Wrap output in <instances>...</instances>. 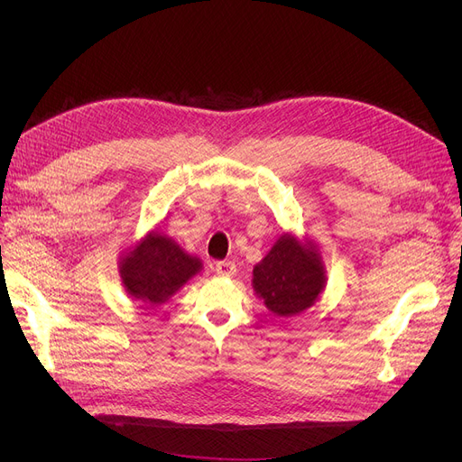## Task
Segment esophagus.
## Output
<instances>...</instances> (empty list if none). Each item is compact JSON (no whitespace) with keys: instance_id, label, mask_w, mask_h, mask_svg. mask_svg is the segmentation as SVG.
I'll list each match as a JSON object with an SVG mask.
<instances>
[{"instance_id":"obj_1","label":"esophagus","mask_w":462,"mask_h":462,"mask_svg":"<svg viewBox=\"0 0 462 462\" xmlns=\"http://www.w3.org/2000/svg\"><path fill=\"white\" fill-rule=\"evenodd\" d=\"M215 272H217V275H221V277H232V275H236V263L230 262V260L217 262Z\"/></svg>"}]
</instances>
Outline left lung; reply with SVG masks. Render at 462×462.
Here are the masks:
<instances>
[{"instance_id":"8db88e82","label":"left lung","mask_w":462,"mask_h":462,"mask_svg":"<svg viewBox=\"0 0 462 462\" xmlns=\"http://www.w3.org/2000/svg\"><path fill=\"white\" fill-rule=\"evenodd\" d=\"M326 270L310 241L301 244L282 234L253 270V288L277 317H294L314 305L324 292Z\"/></svg>"}]
</instances>
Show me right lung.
<instances>
[{
	"label": "right lung",
	"instance_id": "right-lung-1",
	"mask_svg": "<svg viewBox=\"0 0 462 462\" xmlns=\"http://www.w3.org/2000/svg\"><path fill=\"white\" fill-rule=\"evenodd\" d=\"M200 270V258L187 254L159 230L150 232L119 262V277L129 296L152 307L172 298Z\"/></svg>",
	"mask_w": 462,
	"mask_h": 462
}]
</instances>
